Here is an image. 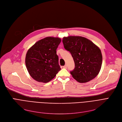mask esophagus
Instances as JSON below:
<instances>
[{
    "label": "esophagus",
    "mask_w": 122,
    "mask_h": 122,
    "mask_svg": "<svg viewBox=\"0 0 122 122\" xmlns=\"http://www.w3.org/2000/svg\"><path fill=\"white\" fill-rule=\"evenodd\" d=\"M67 65L66 64V65H65L64 66H63V68H67Z\"/></svg>",
    "instance_id": "34e87169"
}]
</instances>
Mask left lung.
Masks as SVG:
<instances>
[{
	"mask_svg": "<svg viewBox=\"0 0 122 122\" xmlns=\"http://www.w3.org/2000/svg\"><path fill=\"white\" fill-rule=\"evenodd\" d=\"M65 49L71 53L75 68L71 74L75 80L85 83L95 78L102 66V56L100 48L91 41L81 36L64 37Z\"/></svg>",
	"mask_w": 122,
	"mask_h": 122,
	"instance_id": "1",
	"label": "left lung"
}]
</instances>
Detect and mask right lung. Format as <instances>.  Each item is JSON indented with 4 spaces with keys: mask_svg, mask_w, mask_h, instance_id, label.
Returning <instances> with one entry per match:
<instances>
[{
    "mask_svg": "<svg viewBox=\"0 0 122 122\" xmlns=\"http://www.w3.org/2000/svg\"><path fill=\"white\" fill-rule=\"evenodd\" d=\"M61 41L59 37L48 36L37 41L28 49L25 66L31 78L36 81L48 82L61 70L56 54Z\"/></svg>",
    "mask_w": 122,
    "mask_h": 122,
    "instance_id": "add662e5",
    "label": "right lung"
}]
</instances>
